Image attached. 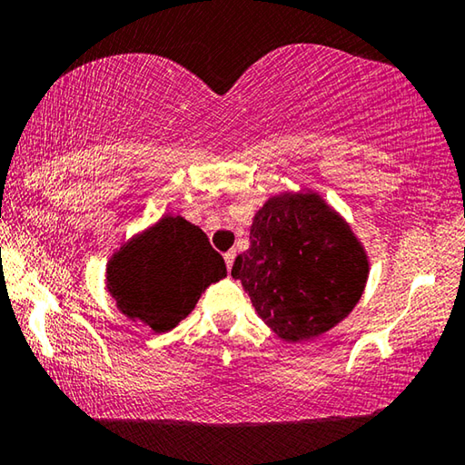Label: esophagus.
Masks as SVG:
<instances>
[{
	"mask_svg": "<svg viewBox=\"0 0 465 465\" xmlns=\"http://www.w3.org/2000/svg\"><path fill=\"white\" fill-rule=\"evenodd\" d=\"M233 258H235V252H233V250H230V252H225V254H223V261H225V266H227V271H232Z\"/></svg>",
	"mask_w": 465,
	"mask_h": 465,
	"instance_id": "obj_1",
	"label": "esophagus"
}]
</instances>
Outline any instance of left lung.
I'll return each instance as SVG.
<instances>
[{"label": "left lung", "mask_w": 465, "mask_h": 465, "mask_svg": "<svg viewBox=\"0 0 465 465\" xmlns=\"http://www.w3.org/2000/svg\"><path fill=\"white\" fill-rule=\"evenodd\" d=\"M367 274V254L351 225L308 193L271 196L232 269L258 316L287 342L342 322L363 295Z\"/></svg>", "instance_id": "1"}]
</instances>
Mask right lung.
Returning <instances> with one entry per match:
<instances>
[{
	"instance_id": "right-lung-1",
	"label": "right lung",
	"mask_w": 465,
	"mask_h": 465,
	"mask_svg": "<svg viewBox=\"0 0 465 465\" xmlns=\"http://www.w3.org/2000/svg\"><path fill=\"white\" fill-rule=\"evenodd\" d=\"M225 274L222 254L211 248L201 227L180 215H163L113 256L106 281L124 316L166 332Z\"/></svg>"
}]
</instances>
